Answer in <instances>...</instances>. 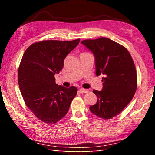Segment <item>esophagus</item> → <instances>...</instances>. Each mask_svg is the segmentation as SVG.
<instances>
[{"instance_id": "obj_1", "label": "esophagus", "mask_w": 155, "mask_h": 155, "mask_svg": "<svg viewBox=\"0 0 155 155\" xmlns=\"http://www.w3.org/2000/svg\"><path fill=\"white\" fill-rule=\"evenodd\" d=\"M80 92L81 93H87L88 92V89H84V88H81Z\"/></svg>"}]
</instances>
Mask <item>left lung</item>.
<instances>
[{
    "label": "left lung",
    "mask_w": 155,
    "mask_h": 155,
    "mask_svg": "<svg viewBox=\"0 0 155 155\" xmlns=\"http://www.w3.org/2000/svg\"><path fill=\"white\" fill-rule=\"evenodd\" d=\"M81 44L94 56L96 75H104L103 89L93 91L98 100L90 110L98 117L109 119L133 99L137 87L135 66L127 49L109 38L84 40Z\"/></svg>",
    "instance_id": "1"
}]
</instances>
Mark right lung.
Segmentation results:
<instances>
[{"label": "right lung", "instance_id": "right-lung-1", "mask_svg": "<svg viewBox=\"0 0 155 155\" xmlns=\"http://www.w3.org/2000/svg\"><path fill=\"white\" fill-rule=\"evenodd\" d=\"M80 39L71 41H44L31 45L22 56L18 71L20 90L26 104L39 120L55 123L63 118L77 95L75 87L56 84L68 53Z\"/></svg>", "mask_w": 155, "mask_h": 155}]
</instances>
